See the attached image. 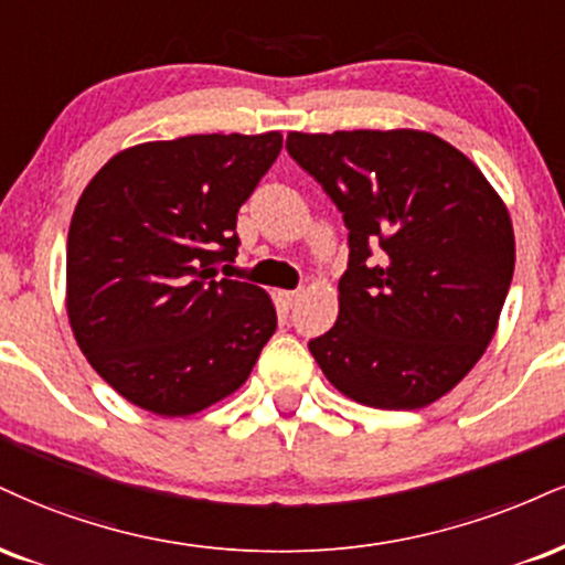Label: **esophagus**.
<instances>
[{"label":"esophagus","instance_id":"obj_1","mask_svg":"<svg viewBox=\"0 0 565 565\" xmlns=\"http://www.w3.org/2000/svg\"><path fill=\"white\" fill-rule=\"evenodd\" d=\"M278 300H281L284 308L291 310L297 305V300H300V291H295V289H291V291H278Z\"/></svg>","mask_w":565,"mask_h":565}]
</instances>
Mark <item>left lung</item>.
Returning a JSON list of instances; mask_svg holds the SVG:
<instances>
[{
  "mask_svg": "<svg viewBox=\"0 0 565 565\" xmlns=\"http://www.w3.org/2000/svg\"><path fill=\"white\" fill-rule=\"evenodd\" d=\"M289 158L348 226L339 318L308 348L382 411L439 399L477 365L511 289V215L481 171L426 131L289 134Z\"/></svg>",
  "mask_w": 565,
  "mask_h": 565,
  "instance_id": "8db88e82",
  "label": "left lung"
}]
</instances>
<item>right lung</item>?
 <instances>
[{
	"label": "right lung",
	"instance_id": "right-lung-1",
	"mask_svg": "<svg viewBox=\"0 0 565 565\" xmlns=\"http://www.w3.org/2000/svg\"><path fill=\"white\" fill-rule=\"evenodd\" d=\"M278 152L276 131L183 136L126 149L88 181L67 231V318L128 403L192 416L247 382L276 308L217 265L234 263L236 213Z\"/></svg>",
	"mask_w": 565,
	"mask_h": 565
}]
</instances>
